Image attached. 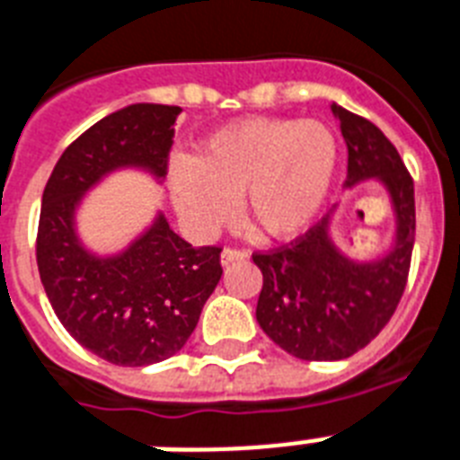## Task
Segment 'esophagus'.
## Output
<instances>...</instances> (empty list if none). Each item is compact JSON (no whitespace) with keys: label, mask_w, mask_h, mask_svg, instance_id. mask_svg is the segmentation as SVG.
I'll return each instance as SVG.
<instances>
[{"label":"esophagus","mask_w":460,"mask_h":460,"mask_svg":"<svg viewBox=\"0 0 460 460\" xmlns=\"http://www.w3.org/2000/svg\"><path fill=\"white\" fill-rule=\"evenodd\" d=\"M250 252L243 248H224L222 250V264H231V262H238V260H245Z\"/></svg>","instance_id":"esophagus-1"}]
</instances>
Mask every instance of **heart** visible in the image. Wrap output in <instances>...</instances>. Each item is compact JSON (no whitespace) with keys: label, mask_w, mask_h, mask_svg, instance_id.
Instances as JSON below:
<instances>
[{"label":"heart","mask_w":460,"mask_h":460,"mask_svg":"<svg viewBox=\"0 0 460 460\" xmlns=\"http://www.w3.org/2000/svg\"><path fill=\"white\" fill-rule=\"evenodd\" d=\"M338 141L314 120L252 118L222 127L198 146L191 163L172 167L179 215L193 229L226 222L241 198L243 222L257 236L300 234L326 200Z\"/></svg>","instance_id":"obj_1"}]
</instances>
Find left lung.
Returning <instances> with one entry per match:
<instances>
[{"instance_id":"obj_1","label":"left lung","mask_w":460,"mask_h":460,"mask_svg":"<svg viewBox=\"0 0 460 460\" xmlns=\"http://www.w3.org/2000/svg\"><path fill=\"white\" fill-rule=\"evenodd\" d=\"M347 141V181L378 177L397 215V243L378 262H352L328 238V215L281 248L252 252L262 271L257 323L305 361H338L387 326L406 288L416 241L413 179L397 148L371 120L333 103Z\"/></svg>"}]
</instances>
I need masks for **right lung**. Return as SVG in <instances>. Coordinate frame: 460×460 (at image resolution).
Here are the masks:
<instances>
[{"mask_svg":"<svg viewBox=\"0 0 460 460\" xmlns=\"http://www.w3.org/2000/svg\"><path fill=\"white\" fill-rule=\"evenodd\" d=\"M179 106L134 103L106 115L63 151L42 193L37 269L63 328L115 366H148L186 345L222 279L219 245L193 248L163 215L115 257L75 234V208L103 174L146 167L165 177Z\"/></svg>","mask_w":460,"mask_h":460,"instance_id":"1","label":"right lung"}]
</instances>
